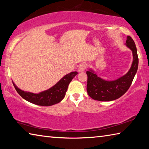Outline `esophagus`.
Returning a JSON list of instances; mask_svg holds the SVG:
<instances>
[{
	"label": "esophagus",
	"instance_id": "obj_1",
	"mask_svg": "<svg viewBox=\"0 0 149 149\" xmlns=\"http://www.w3.org/2000/svg\"><path fill=\"white\" fill-rule=\"evenodd\" d=\"M86 66L87 65L84 64V63H82V64H81L80 65L78 68V72H84V70L86 68Z\"/></svg>",
	"mask_w": 149,
	"mask_h": 149
}]
</instances>
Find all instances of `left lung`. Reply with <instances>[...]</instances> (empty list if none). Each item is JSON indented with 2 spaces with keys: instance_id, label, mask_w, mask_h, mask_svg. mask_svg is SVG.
<instances>
[{
  "instance_id": "1",
  "label": "left lung",
  "mask_w": 149,
  "mask_h": 149,
  "mask_svg": "<svg viewBox=\"0 0 149 149\" xmlns=\"http://www.w3.org/2000/svg\"><path fill=\"white\" fill-rule=\"evenodd\" d=\"M126 46L132 51L133 62L128 72L114 81H106L97 76L94 71H87L88 95L93 99L99 101H111L119 99L129 89L137 73L139 58L135 42L130 36L127 37Z\"/></svg>"
}]
</instances>
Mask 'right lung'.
<instances>
[{
    "mask_svg": "<svg viewBox=\"0 0 149 149\" xmlns=\"http://www.w3.org/2000/svg\"><path fill=\"white\" fill-rule=\"evenodd\" d=\"M77 74V72H72L65 75L53 87L38 94L24 91L17 88L14 82L13 85L17 93L27 101L37 105L49 107L57 104L64 99L70 83Z\"/></svg>",
    "mask_w": 149,
    "mask_h": 149,
    "instance_id": "right-lung-1",
    "label": "right lung"
}]
</instances>
